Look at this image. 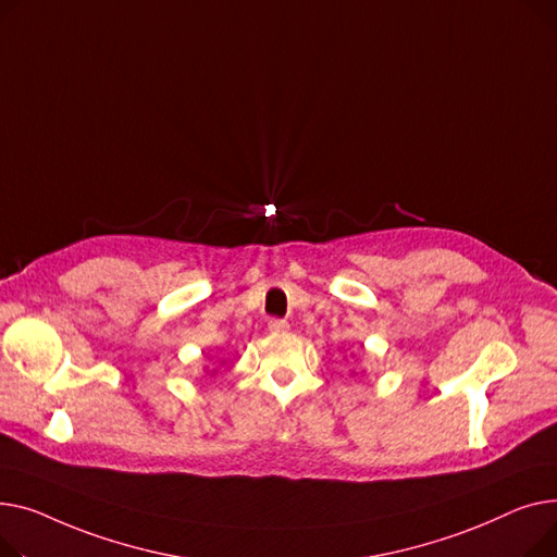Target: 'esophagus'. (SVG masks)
Listing matches in <instances>:
<instances>
[{
  "label": "esophagus",
  "instance_id": "obj_1",
  "mask_svg": "<svg viewBox=\"0 0 557 557\" xmlns=\"http://www.w3.org/2000/svg\"><path fill=\"white\" fill-rule=\"evenodd\" d=\"M268 329H270V333H287L289 331V323L285 319H270Z\"/></svg>",
  "mask_w": 557,
  "mask_h": 557
}]
</instances>
